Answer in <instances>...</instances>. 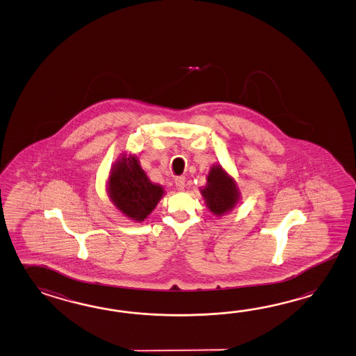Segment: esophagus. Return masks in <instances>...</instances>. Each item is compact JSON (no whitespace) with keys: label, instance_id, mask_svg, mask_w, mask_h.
<instances>
[{"label":"esophagus","instance_id":"34e87169","mask_svg":"<svg viewBox=\"0 0 356 356\" xmlns=\"http://www.w3.org/2000/svg\"><path fill=\"white\" fill-rule=\"evenodd\" d=\"M175 185H176V189L184 190L185 188V177L184 176H179L175 179Z\"/></svg>","mask_w":356,"mask_h":356}]
</instances>
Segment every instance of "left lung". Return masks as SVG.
<instances>
[{
	"label": "left lung",
	"instance_id": "left-lung-1",
	"mask_svg": "<svg viewBox=\"0 0 356 356\" xmlns=\"http://www.w3.org/2000/svg\"><path fill=\"white\" fill-rule=\"evenodd\" d=\"M206 206L217 217L232 211L240 202V190L235 179L221 165H213L207 175V185L200 189Z\"/></svg>",
	"mask_w": 356,
	"mask_h": 356
}]
</instances>
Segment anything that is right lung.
<instances>
[{"label": "right lung", "mask_w": 356, "mask_h": 356, "mask_svg": "<svg viewBox=\"0 0 356 356\" xmlns=\"http://www.w3.org/2000/svg\"><path fill=\"white\" fill-rule=\"evenodd\" d=\"M107 194L121 213L142 222L159 204L165 189L150 181L135 154H122L111 168Z\"/></svg>", "instance_id": "1"}]
</instances>
